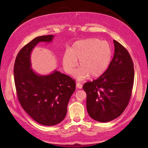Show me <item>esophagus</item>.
I'll return each mask as SVG.
<instances>
[{"instance_id":"obj_1","label":"esophagus","mask_w":148,"mask_h":148,"mask_svg":"<svg viewBox=\"0 0 148 148\" xmlns=\"http://www.w3.org/2000/svg\"><path fill=\"white\" fill-rule=\"evenodd\" d=\"M76 87L79 88V89H81L82 88V85L80 83H77L76 84Z\"/></svg>"}]
</instances>
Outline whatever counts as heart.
<instances>
[{
	"label": "heart",
	"mask_w": 148,
	"mask_h": 148,
	"mask_svg": "<svg viewBox=\"0 0 148 148\" xmlns=\"http://www.w3.org/2000/svg\"><path fill=\"white\" fill-rule=\"evenodd\" d=\"M112 50L106 41L92 38L75 41L69 50L62 56V65L66 73L73 74L75 67H81L75 74V78L82 81L88 78H96L107 70L111 61Z\"/></svg>",
	"instance_id": "1"
}]
</instances>
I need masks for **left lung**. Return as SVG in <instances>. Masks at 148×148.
Masks as SVG:
<instances>
[{
  "instance_id": "8db88e82",
  "label": "left lung",
  "mask_w": 148,
  "mask_h": 148,
  "mask_svg": "<svg viewBox=\"0 0 148 148\" xmlns=\"http://www.w3.org/2000/svg\"><path fill=\"white\" fill-rule=\"evenodd\" d=\"M115 51L108 69L84 84L87 110L91 118L107 122L119 116L130 102L134 80V64L126 49L114 40Z\"/></svg>"
}]
</instances>
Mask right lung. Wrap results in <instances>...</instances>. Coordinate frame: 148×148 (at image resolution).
<instances>
[{
    "instance_id": "obj_1",
    "label": "right lung",
    "mask_w": 148,
    "mask_h": 148,
    "mask_svg": "<svg viewBox=\"0 0 148 148\" xmlns=\"http://www.w3.org/2000/svg\"><path fill=\"white\" fill-rule=\"evenodd\" d=\"M53 35L36 37L17 55L14 79L18 101L23 110L38 123L58 124L64 119L70 98L75 90V81L56 70L41 75L32 68L30 56L40 42L51 43Z\"/></svg>"
}]
</instances>
